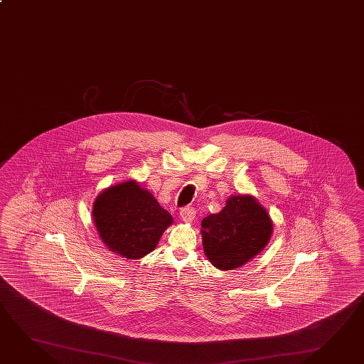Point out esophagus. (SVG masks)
<instances>
[{
  "mask_svg": "<svg viewBox=\"0 0 364 364\" xmlns=\"http://www.w3.org/2000/svg\"><path fill=\"white\" fill-rule=\"evenodd\" d=\"M195 209L191 207L183 208V209H181V212H179V217H181V220L185 222V223H191L193 221V218H195Z\"/></svg>",
  "mask_w": 364,
  "mask_h": 364,
  "instance_id": "esophagus-1",
  "label": "esophagus"
}]
</instances>
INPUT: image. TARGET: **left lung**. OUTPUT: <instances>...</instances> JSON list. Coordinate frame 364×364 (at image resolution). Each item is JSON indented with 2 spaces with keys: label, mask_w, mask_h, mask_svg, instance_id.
Listing matches in <instances>:
<instances>
[{
  "label": "left lung",
  "mask_w": 364,
  "mask_h": 364,
  "mask_svg": "<svg viewBox=\"0 0 364 364\" xmlns=\"http://www.w3.org/2000/svg\"><path fill=\"white\" fill-rule=\"evenodd\" d=\"M272 220L250 193L231 195L220 213L201 221L204 253L220 270H235L258 256L270 242Z\"/></svg>",
  "instance_id": "obj_1"
}]
</instances>
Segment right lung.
<instances>
[{
  "instance_id": "add662e5",
  "label": "right lung",
  "mask_w": 364,
  "mask_h": 364,
  "mask_svg": "<svg viewBox=\"0 0 364 364\" xmlns=\"http://www.w3.org/2000/svg\"><path fill=\"white\" fill-rule=\"evenodd\" d=\"M93 220L109 252L128 259L151 253L173 223L171 214L134 179L105 188L94 201Z\"/></svg>"
}]
</instances>
